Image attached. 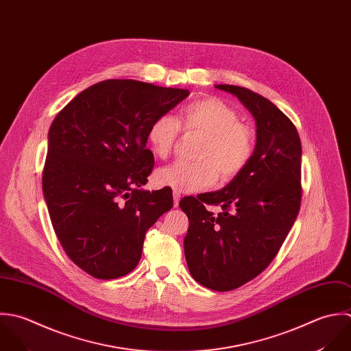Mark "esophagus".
<instances>
[{"label": "esophagus", "instance_id": "34e87169", "mask_svg": "<svg viewBox=\"0 0 351 351\" xmlns=\"http://www.w3.org/2000/svg\"><path fill=\"white\" fill-rule=\"evenodd\" d=\"M180 199H181V195H180V192H173V203H174V207H177L178 206V203H180Z\"/></svg>", "mask_w": 351, "mask_h": 351}]
</instances>
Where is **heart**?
<instances>
[{"mask_svg":"<svg viewBox=\"0 0 351 351\" xmlns=\"http://www.w3.org/2000/svg\"><path fill=\"white\" fill-rule=\"evenodd\" d=\"M180 128L197 132L196 162H176L159 169L154 181L158 186L176 192H199L210 188L215 181H228L249 163L254 140L253 134L239 122L237 112L218 98H204L186 106L178 119L171 116L155 118L147 132L151 152L166 159L177 141Z\"/></svg>","mask_w":351,"mask_h":351,"instance_id":"1","label":"heart"}]
</instances>
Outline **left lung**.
I'll return each instance as SVG.
<instances>
[{"mask_svg":"<svg viewBox=\"0 0 351 351\" xmlns=\"http://www.w3.org/2000/svg\"><path fill=\"white\" fill-rule=\"evenodd\" d=\"M250 112L256 147L249 163L221 191L184 197L189 228L184 238L191 275L200 285L229 291L256 278L274 260L301 204V140L294 123L267 98L218 84ZM204 204L219 205L218 216Z\"/></svg>","mask_w":351,"mask_h":351,"instance_id":"8db88e82","label":"left lung"}]
</instances>
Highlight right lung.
Returning <instances> with one entry per match:
<instances>
[{"instance_id":"1","label":"right lung","mask_w":351,"mask_h":351,"mask_svg":"<svg viewBox=\"0 0 351 351\" xmlns=\"http://www.w3.org/2000/svg\"><path fill=\"white\" fill-rule=\"evenodd\" d=\"M189 95L137 80H105L76 95L49 129L42 186L69 258L98 279L129 274L147 230L171 210L170 188L145 191L147 132Z\"/></svg>"}]
</instances>
